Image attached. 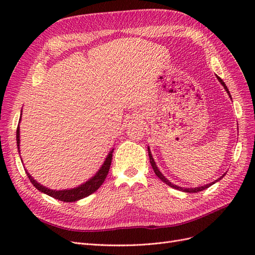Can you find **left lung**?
<instances>
[{"instance_id": "obj_1", "label": "left lung", "mask_w": 255, "mask_h": 255, "mask_svg": "<svg viewBox=\"0 0 255 255\" xmlns=\"http://www.w3.org/2000/svg\"><path fill=\"white\" fill-rule=\"evenodd\" d=\"M217 79H218V81L222 84V86L225 87V89L227 90V92L229 94V96L231 97V95H230V91H229V89H228V87L226 86V84H225V82H223L219 76H217ZM148 152H149V157H150V163H151V166H152V168H153V170H154V172H155V174L159 177V179L163 181L164 183H166L167 185H169V186L170 187H172V188H174V189H177V190H182V191H185V192H199V191H202V190H204V189H206V188H208L210 186H212L213 184H215L216 182H218L219 180H221L223 176L226 175V173L223 174L222 176H220L218 180H216L215 182H213V183H210V184H207V185H205V186H200V187H196V188H183V187H179V186H176V185H174V184H172L171 182H169L166 177L160 173V171L158 170L157 169V167H156V164H155V161H154V159H153V157H152V154H151V152H150V150H148Z\"/></svg>"}]
</instances>
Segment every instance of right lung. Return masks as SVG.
Masks as SVG:
<instances>
[{
	"instance_id": "1",
	"label": "right lung",
	"mask_w": 255,
	"mask_h": 255,
	"mask_svg": "<svg viewBox=\"0 0 255 255\" xmlns=\"http://www.w3.org/2000/svg\"><path fill=\"white\" fill-rule=\"evenodd\" d=\"M20 128H19V126L17 128V145H18V150H19V154H20V148H19V143H20ZM113 152H114V149L110 152L109 155H107L104 164L102 165V167L100 168V170L97 172V174L91 177V179L86 182L85 184L81 185V186L76 187V188H73V189H69V190H52V189H49L47 187L42 186V185L38 184L32 176H30V174L25 170L28 179L30 181V183H32L34 186L38 189L40 190L41 192H44V194L49 195L50 197L54 198V199H57V200H60V201H64V202H75L78 201V200H81L85 197H88L89 195L94 194L95 191H97L100 186L104 183L105 179L107 174H109V171H110V168H111V164H112V158H113Z\"/></svg>"
}]
</instances>
